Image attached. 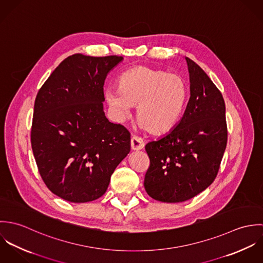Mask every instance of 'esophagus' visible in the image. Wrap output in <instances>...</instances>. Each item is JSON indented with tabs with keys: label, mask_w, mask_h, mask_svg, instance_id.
<instances>
[{
	"label": "esophagus",
	"mask_w": 263,
	"mask_h": 263,
	"mask_svg": "<svg viewBox=\"0 0 263 263\" xmlns=\"http://www.w3.org/2000/svg\"><path fill=\"white\" fill-rule=\"evenodd\" d=\"M130 146H132V150L140 151L144 149L145 144H144V141L140 137L135 136L130 140Z\"/></svg>",
	"instance_id": "esophagus-1"
}]
</instances>
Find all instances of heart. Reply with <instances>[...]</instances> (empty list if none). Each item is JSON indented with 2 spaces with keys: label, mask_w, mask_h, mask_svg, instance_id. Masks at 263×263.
<instances>
[{
  "label": "heart",
  "mask_w": 263,
  "mask_h": 263,
  "mask_svg": "<svg viewBox=\"0 0 263 263\" xmlns=\"http://www.w3.org/2000/svg\"><path fill=\"white\" fill-rule=\"evenodd\" d=\"M188 87L181 76L139 66L123 72L117 89L107 88L104 97L117 118L137 105L140 125L152 134H165L179 121L187 100Z\"/></svg>",
  "instance_id": "1"
}]
</instances>
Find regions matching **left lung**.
I'll return each instance as SVG.
<instances>
[{
  "instance_id": "8db88e82",
  "label": "left lung",
  "mask_w": 263,
  "mask_h": 263,
  "mask_svg": "<svg viewBox=\"0 0 263 263\" xmlns=\"http://www.w3.org/2000/svg\"><path fill=\"white\" fill-rule=\"evenodd\" d=\"M190 97L179 122L146 145L150 167L144 186L163 202L188 200L215 180L227 146L226 106L222 93L190 59Z\"/></svg>"
}]
</instances>
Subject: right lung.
I'll use <instances>...</instances> for the list:
<instances>
[{
    "mask_svg": "<svg viewBox=\"0 0 263 263\" xmlns=\"http://www.w3.org/2000/svg\"><path fill=\"white\" fill-rule=\"evenodd\" d=\"M122 57L73 54L38 91L31 146L38 171L59 197L82 203L102 196L130 151V134L103 110V85Z\"/></svg>",
    "mask_w": 263,
    "mask_h": 263,
    "instance_id": "add662e5",
    "label": "right lung"
}]
</instances>
